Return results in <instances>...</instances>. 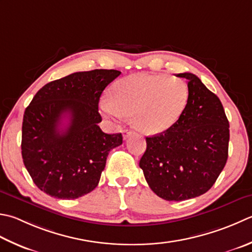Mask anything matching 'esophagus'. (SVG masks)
<instances>
[{"mask_svg": "<svg viewBox=\"0 0 252 252\" xmlns=\"http://www.w3.org/2000/svg\"><path fill=\"white\" fill-rule=\"evenodd\" d=\"M131 134H133V131H131V130H125L123 131V139H126L127 136H130Z\"/></svg>", "mask_w": 252, "mask_h": 252, "instance_id": "34e87169", "label": "esophagus"}]
</instances>
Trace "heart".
<instances>
[{"mask_svg": "<svg viewBox=\"0 0 252 252\" xmlns=\"http://www.w3.org/2000/svg\"><path fill=\"white\" fill-rule=\"evenodd\" d=\"M188 99V85L180 77L135 74L113 84L110 100L103 99L100 109L113 119L133 117L137 129L154 135L179 120Z\"/></svg>", "mask_w": 252, "mask_h": 252, "instance_id": "1", "label": "heart"}]
</instances>
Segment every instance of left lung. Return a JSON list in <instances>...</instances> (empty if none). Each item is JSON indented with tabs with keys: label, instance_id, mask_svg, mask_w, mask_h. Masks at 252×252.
<instances>
[{
	"label": "left lung",
	"instance_id": "obj_1",
	"mask_svg": "<svg viewBox=\"0 0 252 252\" xmlns=\"http://www.w3.org/2000/svg\"><path fill=\"white\" fill-rule=\"evenodd\" d=\"M189 99L174 126L146 137L140 167L153 192L167 201L196 198L209 191L228 157L229 122L220 98L192 73Z\"/></svg>",
	"mask_w": 252,
	"mask_h": 252
}]
</instances>
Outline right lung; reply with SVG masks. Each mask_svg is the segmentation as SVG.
I'll list each match as a JSON object with an SVG mask.
<instances>
[{
	"instance_id": "right-lung-1",
	"label": "right lung",
	"mask_w": 252,
	"mask_h": 252,
	"mask_svg": "<svg viewBox=\"0 0 252 252\" xmlns=\"http://www.w3.org/2000/svg\"><path fill=\"white\" fill-rule=\"evenodd\" d=\"M117 70L76 72L38 91L24 113L22 156L39 189L71 200L96 188L107 156L122 144V134H107L98 126L103 90Z\"/></svg>"
}]
</instances>
